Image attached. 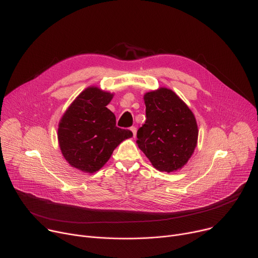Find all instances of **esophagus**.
<instances>
[{"mask_svg":"<svg viewBox=\"0 0 258 258\" xmlns=\"http://www.w3.org/2000/svg\"><path fill=\"white\" fill-rule=\"evenodd\" d=\"M131 131H132V133H133V136H134V137H136V134H137V128L135 127V126H132V127H131Z\"/></svg>","mask_w":258,"mask_h":258,"instance_id":"1","label":"esophagus"}]
</instances>
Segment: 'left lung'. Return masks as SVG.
Masks as SVG:
<instances>
[{
	"instance_id": "left-lung-1",
	"label": "left lung",
	"mask_w": 258,
	"mask_h": 258,
	"mask_svg": "<svg viewBox=\"0 0 258 258\" xmlns=\"http://www.w3.org/2000/svg\"><path fill=\"white\" fill-rule=\"evenodd\" d=\"M145 123L137 132L140 150L155 168L171 172L182 168L198 141V125L189 107L171 90L146 93Z\"/></svg>"
}]
</instances>
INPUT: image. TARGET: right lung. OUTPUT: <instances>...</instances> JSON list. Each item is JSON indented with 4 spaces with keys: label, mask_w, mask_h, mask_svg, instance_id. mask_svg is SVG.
<instances>
[{
    "label": "right lung",
    "mask_w": 258,
    "mask_h": 258,
    "mask_svg": "<svg viewBox=\"0 0 258 258\" xmlns=\"http://www.w3.org/2000/svg\"><path fill=\"white\" fill-rule=\"evenodd\" d=\"M113 94L88 88L79 94L62 116L58 142L64 159L83 171L99 170L115 148L133 133L116 126V117L106 105Z\"/></svg>",
    "instance_id": "add662e5"
}]
</instances>
